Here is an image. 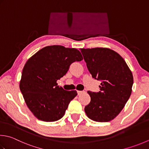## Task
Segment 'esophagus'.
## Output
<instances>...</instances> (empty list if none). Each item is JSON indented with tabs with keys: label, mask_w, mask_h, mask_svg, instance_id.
<instances>
[{
	"label": "esophagus",
	"mask_w": 149,
	"mask_h": 149,
	"mask_svg": "<svg viewBox=\"0 0 149 149\" xmlns=\"http://www.w3.org/2000/svg\"><path fill=\"white\" fill-rule=\"evenodd\" d=\"M85 92L84 91H79H79H77V94L79 95H81V94H83V93H84Z\"/></svg>",
	"instance_id": "esophagus-1"
}]
</instances>
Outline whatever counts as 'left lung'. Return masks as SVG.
Segmentation results:
<instances>
[{
    "instance_id": "1",
    "label": "left lung",
    "mask_w": 149,
    "mask_h": 149,
    "mask_svg": "<svg viewBox=\"0 0 149 149\" xmlns=\"http://www.w3.org/2000/svg\"><path fill=\"white\" fill-rule=\"evenodd\" d=\"M81 52L92 77L101 81V91H88L91 100L84 111L93 121H111L123 110L132 93V72L123 58L110 48H81Z\"/></svg>"
}]
</instances>
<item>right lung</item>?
I'll use <instances>...</instances> for the list:
<instances>
[{
    "label": "right lung",
    "mask_w": 149,
    "mask_h": 149,
    "mask_svg": "<svg viewBox=\"0 0 149 149\" xmlns=\"http://www.w3.org/2000/svg\"><path fill=\"white\" fill-rule=\"evenodd\" d=\"M82 60L77 49L52 45L40 49L26 61L19 87L26 105L38 119L52 122L63 117L77 93L59 87L57 81L72 63Z\"/></svg>",
    "instance_id": "1"
}]
</instances>
